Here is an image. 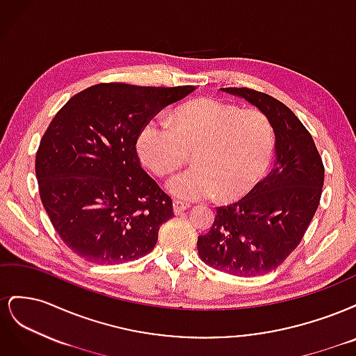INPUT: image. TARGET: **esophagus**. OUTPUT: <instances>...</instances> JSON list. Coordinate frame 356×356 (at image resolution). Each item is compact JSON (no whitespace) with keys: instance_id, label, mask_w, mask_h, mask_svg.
I'll use <instances>...</instances> for the list:
<instances>
[{"instance_id":"34e87169","label":"esophagus","mask_w":356,"mask_h":356,"mask_svg":"<svg viewBox=\"0 0 356 356\" xmlns=\"http://www.w3.org/2000/svg\"><path fill=\"white\" fill-rule=\"evenodd\" d=\"M188 208H190L188 203L182 202V200H174V212H175V215L182 213V212H184V211L188 209Z\"/></svg>"}]
</instances>
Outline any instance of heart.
<instances>
[{
  "mask_svg": "<svg viewBox=\"0 0 356 356\" xmlns=\"http://www.w3.org/2000/svg\"><path fill=\"white\" fill-rule=\"evenodd\" d=\"M138 153L156 175L181 168L193 152L195 165L168 181L170 195L184 200L246 196L267 172L275 135L268 118L257 110H239L217 99L179 106L172 126L149 118L136 139Z\"/></svg>",
  "mask_w": 356,
  "mask_h": 356,
  "instance_id": "b5f03b06",
  "label": "heart"
}]
</instances>
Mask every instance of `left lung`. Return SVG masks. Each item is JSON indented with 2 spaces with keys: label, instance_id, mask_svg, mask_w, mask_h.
Listing matches in <instances>:
<instances>
[{
  "label": "left lung",
  "instance_id": "8db88e82",
  "mask_svg": "<svg viewBox=\"0 0 356 356\" xmlns=\"http://www.w3.org/2000/svg\"><path fill=\"white\" fill-rule=\"evenodd\" d=\"M260 110L275 132V166L241 200L218 207L197 251L208 266L236 276L266 275L293 252L318 209L324 163L314 138L285 104L250 88L221 89Z\"/></svg>",
  "mask_w": 356,
  "mask_h": 356
}]
</instances>
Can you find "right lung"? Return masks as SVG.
Returning a JSON list of instances; mask_svg holds the SVG:
<instances>
[{"label": "right lung", "instance_id": "1", "mask_svg": "<svg viewBox=\"0 0 356 356\" xmlns=\"http://www.w3.org/2000/svg\"><path fill=\"white\" fill-rule=\"evenodd\" d=\"M195 86L99 83L53 117L35 156L38 190L53 227L72 252L96 264L152 252L172 199L143 169L141 127Z\"/></svg>", "mask_w": 356, "mask_h": 356}]
</instances>
